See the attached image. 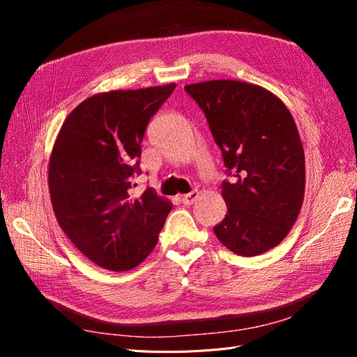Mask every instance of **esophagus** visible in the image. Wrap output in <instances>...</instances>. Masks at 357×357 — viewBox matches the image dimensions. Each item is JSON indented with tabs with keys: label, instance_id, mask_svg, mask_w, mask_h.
I'll use <instances>...</instances> for the list:
<instances>
[{
	"label": "esophagus",
	"instance_id": "obj_1",
	"mask_svg": "<svg viewBox=\"0 0 357 357\" xmlns=\"http://www.w3.org/2000/svg\"><path fill=\"white\" fill-rule=\"evenodd\" d=\"M196 199H198V190H193L190 193H185L181 196V201H183L184 206H192Z\"/></svg>",
	"mask_w": 357,
	"mask_h": 357
}]
</instances>
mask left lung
I'll list each match as a JSON object with an SVG mask.
<instances>
[{"label":"left lung","mask_w":357,"mask_h":357,"mask_svg":"<svg viewBox=\"0 0 357 357\" xmlns=\"http://www.w3.org/2000/svg\"><path fill=\"white\" fill-rule=\"evenodd\" d=\"M222 153L227 215L216 238L239 256L268 252L282 241L304 201L305 158L291 113L268 90L218 79L185 86Z\"/></svg>","instance_id":"left-lung-1"}]
</instances>
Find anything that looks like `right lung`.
<instances>
[{
  "label": "right lung",
  "mask_w": 357,
  "mask_h": 357,
  "mask_svg": "<svg viewBox=\"0 0 357 357\" xmlns=\"http://www.w3.org/2000/svg\"><path fill=\"white\" fill-rule=\"evenodd\" d=\"M176 84L113 90L75 109L59 130L49 164L58 224L79 252L100 267L126 271L155 248L172 204L147 187L130 190L141 174V142Z\"/></svg>",
  "instance_id": "add662e5"
}]
</instances>
